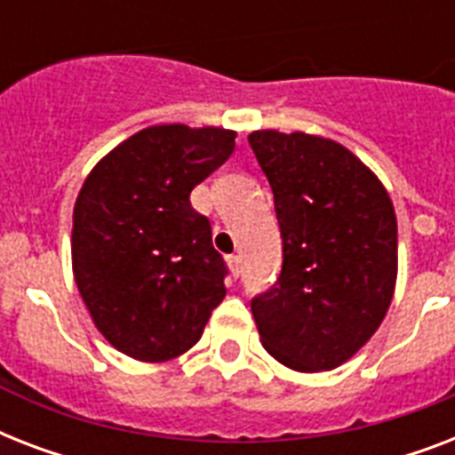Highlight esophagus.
I'll list each match as a JSON object with an SVG mask.
<instances>
[{
  "mask_svg": "<svg viewBox=\"0 0 455 455\" xmlns=\"http://www.w3.org/2000/svg\"><path fill=\"white\" fill-rule=\"evenodd\" d=\"M227 262H228V269H231V274H234V276H238V274H241V257L231 255V257H227Z\"/></svg>",
  "mask_w": 455,
  "mask_h": 455,
  "instance_id": "1",
  "label": "esophagus"
}]
</instances>
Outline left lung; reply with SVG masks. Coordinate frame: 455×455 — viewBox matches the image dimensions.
I'll list each match as a JSON object with an SVG mask.
<instances>
[{
    "mask_svg": "<svg viewBox=\"0 0 455 455\" xmlns=\"http://www.w3.org/2000/svg\"><path fill=\"white\" fill-rule=\"evenodd\" d=\"M274 191L283 269L252 299L264 349L299 373L352 359L387 314L396 283V214L382 181L332 139L257 130L248 137Z\"/></svg>",
    "mask_w": 455,
    "mask_h": 455,
    "instance_id": "1",
    "label": "left lung"
}]
</instances>
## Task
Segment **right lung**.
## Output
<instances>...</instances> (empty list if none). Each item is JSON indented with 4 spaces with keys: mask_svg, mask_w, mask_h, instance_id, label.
<instances>
[{
    "mask_svg": "<svg viewBox=\"0 0 455 455\" xmlns=\"http://www.w3.org/2000/svg\"><path fill=\"white\" fill-rule=\"evenodd\" d=\"M235 132L153 124L103 156L73 210V276L117 352L177 359L224 299L227 267L191 191L234 153Z\"/></svg>",
    "mask_w": 455,
    "mask_h": 455,
    "instance_id": "1",
    "label": "right lung"
}]
</instances>
